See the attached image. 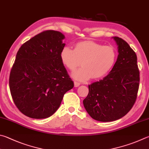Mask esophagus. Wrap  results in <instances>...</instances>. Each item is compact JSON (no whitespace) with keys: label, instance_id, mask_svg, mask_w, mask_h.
I'll return each instance as SVG.
<instances>
[{"label":"esophagus","instance_id":"esophagus-1","mask_svg":"<svg viewBox=\"0 0 149 149\" xmlns=\"http://www.w3.org/2000/svg\"><path fill=\"white\" fill-rule=\"evenodd\" d=\"M80 85V83L77 82V81H74V86L75 87H77V86H79Z\"/></svg>","mask_w":149,"mask_h":149}]
</instances>
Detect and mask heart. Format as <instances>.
I'll use <instances>...</instances> for the list:
<instances>
[{
  "mask_svg": "<svg viewBox=\"0 0 149 149\" xmlns=\"http://www.w3.org/2000/svg\"><path fill=\"white\" fill-rule=\"evenodd\" d=\"M117 53L111 45H104L93 40H84L75 45L74 50L63 48L60 53L62 63L70 71L83 67L72 74L75 79L84 81L90 78L98 79L105 76L117 60Z\"/></svg>",
  "mask_w": 149,
  "mask_h": 149,
  "instance_id": "heart-1",
  "label": "heart"
}]
</instances>
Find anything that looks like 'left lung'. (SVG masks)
<instances>
[{
	"label": "left lung",
	"mask_w": 149,
	"mask_h": 149,
	"mask_svg": "<svg viewBox=\"0 0 149 149\" xmlns=\"http://www.w3.org/2000/svg\"><path fill=\"white\" fill-rule=\"evenodd\" d=\"M118 46V57L109 74L88 85L83 105L94 120L111 122L119 119L133 107L139 89V71L137 55L128 43L113 37Z\"/></svg>",
	"instance_id": "1"
}]
</instances>
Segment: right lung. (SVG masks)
Masks as SVG:
<instances>
[{
    "label": "right lung",
    "mask_w": 149,
    "mask_h": 149,
    "mask_svg": "<svg viewBox=\"0 0 149 149\" xmlns=\"http://www.w3.org/2000/svg\"><path fill=\"white\" fill-rule=\"evenodd\" d=\"M64 38L60 32L45 31L17 51L10 74V93L16 107L30 118L51 117L74 87L60 57Z\"/></svg>",
    "instance_id": "obj_1"
}]
</instances>
